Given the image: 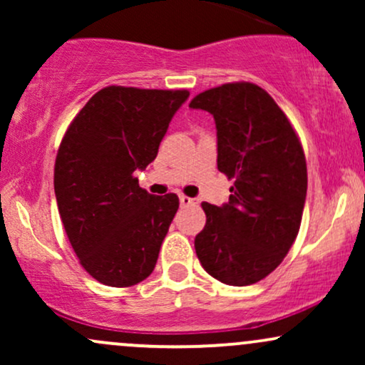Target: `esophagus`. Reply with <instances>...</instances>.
<instances>
[{
    "instance_id": "obj_1",
    "label": "esophagus",
    "mask_w": 365,
    "mask_h": 365,
    "mask_svg": "<svg viewBox=\"0 0 365 365\" xmlns=\"http://www.w3.org/2000/svg\"><path fill=\"white\" fill-rule=\"evenodd\" d=\"M197 202H199V200H197V199H192V197L180 195V204H182V206H195Z\"/></svg>"
}]
</instances>
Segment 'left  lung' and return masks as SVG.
<instances>
[{
  "label": "left lung",
  "mask_w": 365,
  "mask_h": 365,
  "mask_svg": "<svg viewBox=\"0 0 365 365\" xmlns=\"http://www.w3.org/2000/svg\"><path fill=\"white\" fill-rule=\"evenodd\" d=\"M188 106L212 115L217 170L233 180L228 202H202L206 226L195 237L197 257L221 283L261 282L299 235L307 195L302 145L287 115L255 83H223Z\"/></svg>",
  "instance_id": "8db88e82"
}]
</instances>
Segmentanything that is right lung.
I'll return each mask as SVG.
<instances>
[{"label": "right lung", "mask_w": 365, "mask_h": 365, "mask_svg": "<svg viewBox=\"0 0 365 365\" xmlns=\"http://www.w3.org/2000/svg\"><path fill=\"white\" fill-rule=\"evenodd\" d=\"M188 91L104 87L75 116L54 165L61 223L83 269L108 287L154 271L178 211L177 194L150 195L133 177L158 156Z\"/></svg>", "instance_id": "obj_1"}]
</instances>
